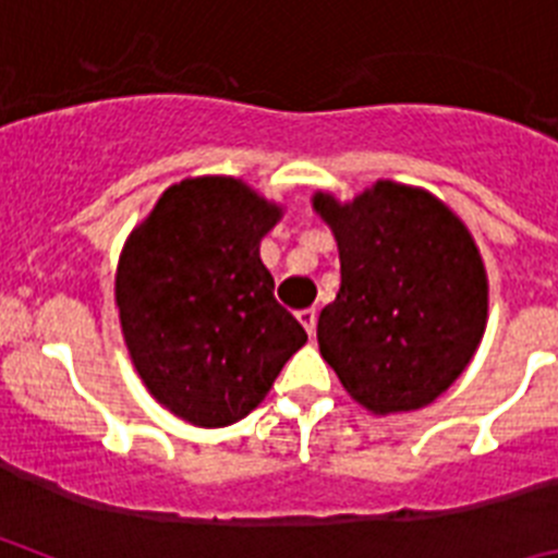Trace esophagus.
<instances>
[{
	"instance_id": "1",
	"label": "esophagus",
	"mask_w": 558,
	"mask_h": 558,
	"mask_svg": "<svg viewBox=\"0 0 558 558\" xmlns=\"http://www.w3.org/2000/svg\"><path fill=\"white\" fill-rule=\"evenodd\" d=\"M299 322H302V327L307 329V335H315V322H318V313H315L313 307L302 310V313H299Z\"/></svg>"
}]
</instances>
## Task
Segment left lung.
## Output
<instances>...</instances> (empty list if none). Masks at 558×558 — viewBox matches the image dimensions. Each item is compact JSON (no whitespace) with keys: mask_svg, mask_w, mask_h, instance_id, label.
I'll return each instance as SVG.
<instances>
[{"mask_svg":"<svg viewBox=\"0 0 558 558\" xmlns=\"http://www.w3.org/2000/svg\"><path fill=\"white\" fill-rule=\"evenodd\" d=\"M313 209L338 240L340 290L318 315L322 357L366 411L430 405L470 366L489 284L466 226L430 192L397 181Z\"/></svg>","mask_w":558,"mask_h":558,"instance_id":"left-lung-1","label":"left lung"}]
</instances>
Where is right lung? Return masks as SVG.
Instances as JSON below:
<instances>
[{
	"label": "right lung",
	"instance_id": "right-lung-1",
	"mask_svg": "<svg viewBox=\"0 0 558 558\" xmlns=\"http://www.w3.org/2000/svg\"><path fill=\"white\" fill-rule=\"evenodd\" d=\"M282 206L226 175L172 184L128 236L117 307L153 399L198 427L248 416L307 332L274 299L259 240Z\"/></svg>",
	"mask_w": 558,
	"mask_h": 558
}]
</instances>
